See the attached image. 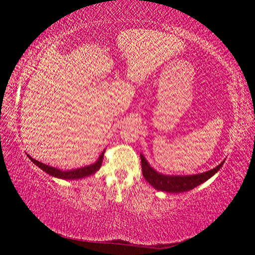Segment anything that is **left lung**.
<instances>
[{"label": "left lung", "instance_id": "left-lung-1", "mask_svg": "<svg viewBox=\"0 0 255 255\" xmlns=\"http://www.w3.org/2000/svg\"><path fill=\"white\" fill-rule=\"evenodd\" d=\"M140 161H141V171H143V175L147 182L153 185L155 189L161 190V191L171 192V193H180L184 191H189L197 185L204 183L205 181L211 178L216 172L221 169L224 162L216 166L215 169L210 170L208 172H204L200 174L195 175H164L161 173H157L156 171L153 170L149 166V164L146 161L145 157L140 154Z\"/></svg>", "mask_w": 255, "mask_h": 255}]
</instances>
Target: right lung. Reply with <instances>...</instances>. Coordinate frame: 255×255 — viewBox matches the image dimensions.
Masks as SVG:
<instances>
[{"mask_svg": "<svg viewBox=\"0 0 255 255\" xmlns=\"http://www.w3.org/2000/svg\"><path fill=\"white\" fill-rule=\"evenodd\" d=\"M103 155H105V152L100 155V157H99L98 161L94 164H91V165L81 167V169H76V170H71V171L58 170V169H56V167H51L49 165H46V164H44V163L38 162V161H36V159L30 157V156H29V158L31 159L32 163L36 164L38 167H40L42 171H45L46 173H48L51 176H56V178L65 179V180H75V179L85 178V176H89L93 173H96V172L100 169L102 161H103Z\"/></svg>", "mask_w": 255, "mask_h": 255, "instance_id": "add662e5", "label": "right lung"}]
</instances>
